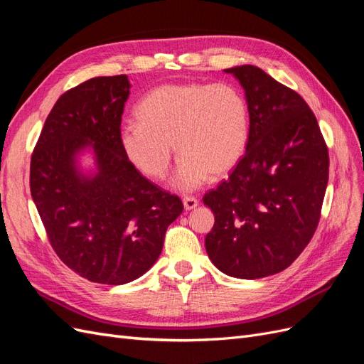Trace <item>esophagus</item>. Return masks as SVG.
<instances>
[{
    "mask_svg": "<svg viewBox=\"0 0 364 364\" xmlns=\"http://www.w3.org/2000/svg\"><path fill=\"white\" fill-rule=\"evenodd\" d=\"M183 206H185L186 211H191V209H194V208L199 206V200H197L196 197L186 196V197H183Z\"/></svg>",
    "mask_w": 364,
    "mask_h": 364,
    "instance_id": "esophagus-1",
    "label": "esophagus"
}]
</instances>
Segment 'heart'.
<instances>
[{"label":"heart","mask_w":364,"mask_h":364,"mask_svg":"<svg viewBox=\"0 0 364 364\" xmlns=\"http://www.w3.org/2000/svg\"><path fill=\"white\" fill-rule=\"evenodd\" d=\"M138 123L121 129L127 161L153 181L167 178L173 146L181 156L173 185L193 191L209 176L222 178L245 156L250 132L246 97L230 83H167L135 109Z\"/></svg>","instance_id":"b5f03b06"}]
</instances>
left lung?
I'll list each match as a JSON object with an SVG mask.
<instances>
[{"mask_svg": "<svg viewBox=\"0 0 364 364\" xmlns=\"http://www.w3.org/2000/svg\"><path fill=\"white\" fill-rule=\"evenodd\" d=\"M243 86L250 111L245 156L203 196L215 223L205 238L214 266L258 279L301 255L321 220L329 156L304 98L253 65L225 70Z\"/></svg>", "mask_w": 364, "mask_h": 364, "instance_id": "8db88e82", "label": "left lung"}]
</instances>
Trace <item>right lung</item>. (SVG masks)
Returning <instances> with one entry per match:
<instances>
[{"label": "right lung", "instance_id": "obj_1", "mask_svg": "<svg viewBox=\"0 0 364 364\" xmlns=\"http://www.w3.org/2000/svg\"><path fill=\"white\" fill-rule=\"evenodd\" d=\"M127 75L94 77L59 97L30 162V191L50 245L82 278L121 285L159 258L167 228L183 211L178 196L146 179L119 147L130 94ZM86 148L96 169L83 175Z\"/></svg>", "mask_w": 364, "mask_h": 364}]
</instances>
